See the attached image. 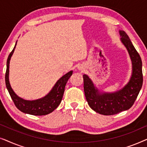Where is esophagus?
<instances>
[{"instance_id":"34e87169","label":"esophagus","mask_w":147,"mask_h":147,"mask_svg":"<svg viewBox=\"0 0 147 147\" xmlns=\"http://www.w3.org/2000/svg\"><path fill=\"white\" fill-rule=\"evenodd\" d=\"M78 69H79L80 70H82V69H83V67H81V66H80V67H78Z\"/></svg>"}]
</instances>
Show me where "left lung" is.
<instances>
[{
	"label": "left lung",
	"mask_w": 147,
	"mask_h": 147,
	"mask_svg": "<svg viewBox=\"0 0 147 147\" xmlns=\"http://www.w3.org/2000/svg\"><path fill=\"white\" fill-rule=\"evenodd\" d=\"M121 41L127 48L132 62V75L124 88L114 93L100 94L88 76L84 75V89L88 105L103 115H114L132 107L139 94L143 82L142 60L125 32L120 31Z\"/></svg>",
	"instance_id": "left-lung-1"
}]
</instances>
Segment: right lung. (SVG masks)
<instances>
[{
	"mask_svg": "<svg viewBox=\"0 0 147 147\" xmlns=\"http://www.w3.org/2000/svg\"><path fill=\"white\" fill-rule=\"evenodd\" d=\"M17 45V43H16ZM16 45L13 48V51L10 53L8 57L7 61V70L5 74V83L8 91L9 92L10 96L13 100V101L18 109L20 111L24 113L31 114L35 116H43L51 113L54 110L57 108V106L61 103L63 95L65 91V87L66 83L69 80V78L72 75V71L68 72L63 77H61L57 82L55 85L54 86L51 92L45 96V97L41 99L29 101L19 98L16 95L13 90H12L10 85L9 80V63L10 59L14 51H15Z\"/></svg>",
	"mask_w": 147,
	"mask_h": 147,
	"instance_id": "right-lung-1",
	"label": "right lung"
}]
</instances>
